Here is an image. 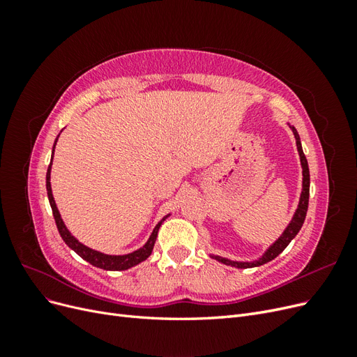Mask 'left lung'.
Instances as JSON below:
<instances>
[{
	"label": "left lung",
	"mask_w": 357,
	"mask_h": 357,
	"mask_svg": "<svg viewBox=\"0 0 357 357\" xmlns=\"http://www.w3.org/2000/svg\"><path fill=\"white\" fill-rule=\"evenodd\" d=\"M291 131H294V135L296 138V147H298V152H299V158H301V165H302V176H304V180H302V193H301V199H299V205H298V210L294 215V219L289 223V226L286 228V231L283 232V235L280 236V238L268 248V252L259 259V261L255 262H235V261H229V259H225L220 256H214L211 255L213 259L215 261H219L225 265H231L235 268H253V266H259V265H264L269 261H273L274 257H277L280 253H282L284 248L289 245V243L295 238L296 234L299 232V229L302 228V223L305 220V215H307V210H308V198H310V169H308V162L307 158L302 152V146H301V139L299 135L296 132V129L291 126Z\"/></svg>",
	"instance_id": "8db88e82"
}]
</instances>
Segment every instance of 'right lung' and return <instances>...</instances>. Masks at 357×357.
<instances>
[{
	"label": "right lung",
	"mask_w": 357,
	"mask_h": 357,
	"mask_svg": "<svg viewBox=\"0 0 357 357\" xmlns=\"http://www.w3.org/2000/svg\"><path fill=\"white\" fill-rule=\"evenodd\" d=\"M56 142H58V138H56ZM56 142H55V144H53V152H55ZM52 159H53V155H52ZM50 169H52V160H50V165L47 168V174H46L47 197H49V202H50V207H52L53 218H55V222H56V226H58V231H59V234L62 236V240L66 241V244L70 248H73L75 253H77L80 257H83L86 262H89L91 265H93L96 268L107 269V271H123V269H128V268H131V266H134V265H137L139 262L146 261V259L150 256V253H152V250H153V245H155L156 236H158V231L160 228L162 222L165 220V218L156 225V228L153 229L152 235H150L149 241L142 248H138V250H135L132 253L123 255V256H112V255H104V253H100V252H96V250H92V248L86 247V245H83L82 243H79L77 240H75L74 236L70 234V231L66 228V225H63V222L61 219V214H59V211L56 208L55 199H53V195H52Z\"/></svg>",
	"instance_id": "1"
}]
</instances>
